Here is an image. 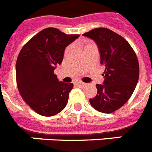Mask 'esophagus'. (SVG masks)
Wrapping results in <instances>:
<instances>
[{
    "instance_id": "obj_1",
    "label": "esophagus",
    "mask_w": 152,
    "mask_h": 152,
    "mask_svg": "<svg viewBox=\"0 0 152 152\" xmlns=\"http://www.w3.org/2000/svg\"><path fill=\"white\" fill-rule=\"evenodd\" d=\"M75 85H77V87H83V86H85V84L84 82H81H81H76L75 83Z\"/></svg>"
}]
</instances>
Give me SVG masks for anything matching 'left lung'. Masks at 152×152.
<instances>
[{
  "label": "left lung",
  "instance_id": "8db88e82",
  "mask_svg": "<svg viewBox=\"0 0 152 152\" xmlns=\"http://www.w3.org/2000/svg\"><path fill=\"white\" fill-rule=\"evenodd\" d=\"M98 45L104 85H96L97 95L89 100L91 105L102 113L110 114L128 102L139 77V64L134 50L123 37L105 28H97L83 34Z\"/></svg>",
  "mask_w": 152,
  "mask_h": 152
}]
</instances>
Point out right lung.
<instances>
[{"label":"right lung","mask_w":152,"mask_h":152,"mask_svg":"<svg viewBox=\"0 0 152 152\" xmlns=\"http://www.w3.org/2000/svg\"><path fill=\"white\" fill-rule=\"evenodd\" d=\"M79 36L55 28H45L30 39L18 54V91L24 102L38 115L54 116L67 105L74 85L58 81L54 71L61 64L66 47Z\"/></svg>","instance_id":"right-lung-1"}]
</instances>
